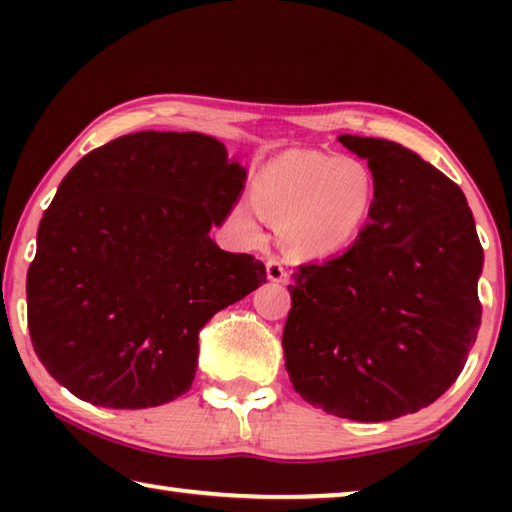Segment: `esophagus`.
<instances>
[{"label": "esophagus", "instance_id": "obj_1", "mask_svg": "<svg viewBox=\"0 0 512 512\" xmlns=\"http://www.w3.org/2000/svg\"><path fill=\"white\" fill-rule=\"evenodd\" d=\"M266 275H268V280H271V282H284V280H287V271H284V266H282L280 259H275V257L266 259Z\"/></svg>", "mask_w": 512, "mask_h": 512}]
</instances>
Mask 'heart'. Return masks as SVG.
Returning <instances> with one entry per match:
<instances>
[{
    "label": "heart",
    "mask_w": 512,
    "mask_h": 512,
    "mask_svg": "<svg viewBox=\"0 0 512 512\" xmlns=\"http://www.w3.org/2000/svg\"><path fill=\"white\" fill-rule=\"evenodd\" d=\"M255 201L235 214L259 230L268 216L282 225L293 255L327 257L348 248L366 228L377 203V178L366 162L320 151H289L257 171Z\"/></svg>",
    "instance_id": "b5f03b06"
}]
</instances>
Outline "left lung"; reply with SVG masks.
<instances>
[{
  "instance_id": "1",
  "label": "left lung",
  "mask_w": 512,
  "mask_h": 512,
  "mask_svg": "<svg viewBox=\"0 0 512 512\" xmlns=\"http://www.w3.org/2000/svg\"><path fill=\"white\" fill-rule=\"evenodd\" d=\"M377 178L370 221L345 253L293 275L282 350L302 400L384 422L436 402L481 325L483 248L461 187L402 144L339 135Z\"/></svg>"
}]
</instances>
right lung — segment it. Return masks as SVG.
Here are the masks:
<instances>
[{"label": "right lung", "instance_id": "right-lung-1", "mask_svg": "<svg viewBox=\"0 0 512 512\" xmlns=\"http://www.w3.org/2000/svg\"><path fill=\"white\" fill-rule=\"evenodd\" d=\"M246 169L203 133L117 137L74 164L38 228L27 275L38 359L79 400L149 409L192 388L198 332L266 268L210 237Z\"/></svg>", "mask_w": 512, "mask_h": 512}]
</instances>
